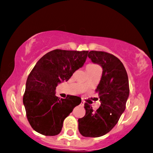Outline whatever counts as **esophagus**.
Returning <instances> with one entry per match:
<instances>
[{
	"mask_svg": "<svg viewBox=\"0 0 153 153\" xmlns=\"http://www.w3.org/2000/svg\"><path fill=\"white\" fill-rule=\"evenodd\" d=\"M84 101H82V102H81L80 105H81V106H84Z\"/></svg>",
	"mask_w": 153,
	"mask_h": 153,
	"instance_id": "34e87169",
	"label": "esophagus"
}]
</instances>
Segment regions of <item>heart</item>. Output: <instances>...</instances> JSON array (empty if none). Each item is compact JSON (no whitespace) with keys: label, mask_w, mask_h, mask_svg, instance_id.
Listing matches in <instances>:
<instances>
[{"label":"heart","mask_w":153,"mask_h":153,"mask_svg":"<svg viewBox=\"0 0 153 153\" xmlns=\"http://www.w3.org/2000/svg\"><path fill=\"white\" fill-rule=\"evenodd\" d=\"M95 67H98L97 65H96V64H89L87 66V69H92V68H95ZM86 84H84V85H85Z\"/></svg>","instance_id":"obj_1"}]
</instances>
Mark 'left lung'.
Listing matches in <instances>:
<instances>
[{
    "instance_id": "8db88e82",
    "label": "left lung",
    "mask_w": 153,
    "mask_h": 153,
    "mask_svg": "<svg viewBox=\"0 0 153 153\" xmlns=\"http://www.w3.org/2000/svg\"><path fill=\"white\" fill-rule=\"evenodd\" d=\"M88 56L102 68L101 80L96 89L101 106L94 112L90 105L84 104L86 114L78 120L79 131L84 137H98L108 133L125 112L130 94L129 80L123 64L114 55L91 51Z\"/></svg>"
}]
</instances>
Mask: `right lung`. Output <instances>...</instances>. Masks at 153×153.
Instances as JSON below:
<instances>
[{"mask_svg": "<svg viewBox=\"0 0 153 153\" xmlns=\"http://www.w3.org/2000/svg\"><path fill=\"white\" fill-rule=\"evenodd\" d=\"M88 51L55 49L38 61L26 84L23 102L27 119L36 132L46 136L60 133L63 122L82 102L79 97L56 96V88L67 82L86 62Z\"/></svg>", "mask_w": 153, "mask_h": 153, "instance_id": "1", "label": "right lung"}]
</instances>
